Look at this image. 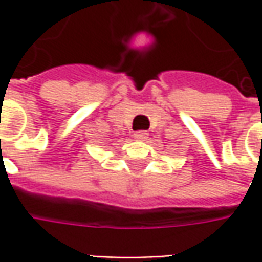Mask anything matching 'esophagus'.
<instances>
[{"mask_svg": "<svg viewBox=\"0 0 262 262\" xmlns=\"http://www.w3.org/2000/svg\"><path fill=\"white\" fill-rule=\"evenodd\" d=\"M134 138L136 140H146V138H148V133L147 131H136L134 133Z\"/></svg>", "mask_w": 262, "mask_h": 262, "instance_id": "obj_1", "label": "esophagus"}]
</instances>
